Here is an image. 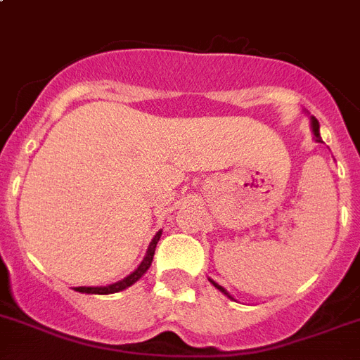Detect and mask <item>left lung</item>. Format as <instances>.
I'll return each mask as SVG.
<instances>
[{"mask_svg":"<svg viewBox=\"0 0 360 360\" xmlns=\"http://www.w3.org/2000/svg\"><path fill=\"white\" fill-rule=\"evenodd\" d=\"M319 129H320V127H319V121H316V120H314V117H313V132H314V136H316V139H319V141H320V132H319ZM212 283H213V285H215L217 289L221 290V292H224V294H226L228 298H231L230 294H228V292H226V290L222 289L221 285H217V283H215V281H212Z\"/></svg>","mask_w":360,"mask_h":360,"instance_id":"8db88e82","label":"left lung"}]
</instances>
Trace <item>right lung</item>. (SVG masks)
<instances>
[{"label": "right lung", "instance_id": "obj_1", "mask_svg": "<svg viewBox=\"0 0 360 360\" xmlns=\"http://www.w3.org/2000/svg\"><path fill=\"white\" fill-rule=\"evenodd\" d=\"M160 236H162V231H158V233L154 236V239L150 240L147 255H145V259L141 261V265L134 270L132 274L127 276L124 280L117 281V283H114V285H108V287H77L75 290H79V292H88V294H112V292H120V290L127 289V287H130L132 283H136V281H138L139 278L145 274V272H147L148 266H150V263H153L154 250H156V245H158Z\"/></svg>", "mask_w": 360, "mask_h": 360}]
</instances>
